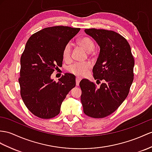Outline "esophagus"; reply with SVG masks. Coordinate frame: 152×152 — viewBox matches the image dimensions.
I'll use <instances>...</instances> for the list:
<instances>
[{"label":"esophagus","instance_id":"obj_1","mask_svg":"<svg viewBox=\"0 0 152 152\" xmlns=\"http://www.w3.org/2000/svg\"><path fill=\"white\" fill-rule=\"evenodd\" d=\"M80 80H81V78H80V77H76V85L77 86H79Z\"/></svg>","mask_w":152,"mask_h":152}]
</instances>
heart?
Listing matches in <instances>:
<instances>
[{
  "instance_id": "b5f03b06",
  "label": "heart",
  "mask_w": 152,
  "mask_h": 152,
  "mask_svg": "<svg viewBox=\"0 0 152 152\" xmlns=\"http://www.w3.org/2000/svg\"><path fill=\"white\" fill-rule=\"evenodd\" d=\"M78 43L87 52L90 53L95 48V44L89 37H83L78 40ZM72 43L68 42L64 46L62 50V57L64 60L69 61L71 57ZM91 68V65L88 62H75L70 64L68 67V72L74 75L82 77L86 75Z\"/></svg>"
}]
</instances>
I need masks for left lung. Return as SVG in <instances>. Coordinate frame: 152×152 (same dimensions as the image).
<instances>
[{
    "mask_svg": "<svg viewBox=\"0 0 152 152\" xmlns=\"http://www.w3.org/2000/svg\"><path fill=\"white\" fill-rule=\"evenodd\" d=\"M100 46L94 66L97 82L104 80L99 88L84 79L79 85L83 112L92 118H104L113 113L127 97L134 80V58L129 43L117 32L103 29H86Z\"/></svg>",
    "mask_w": 152,
    "mask_h": 152,
    "instance_id": "1",
    "label": "left lung"
}]
</instances>
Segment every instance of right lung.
<instances>
[{
  "instance_id": "add662e5",
  "label": "right lung",
  "mask_w": 152,
  "mask_h": 152,
  "mask_svg": "<svg viewBox=\"0 0 152 152\" xmlns=\"http://www.w3.org/2000/svg\"><path fill=\"white\" fill-rule=\"evenodd\" d=\"M80 28L63 26L48 27L29 38L20 57V95L27 108L41 119L60 113L66 95L75 86V77L65 73L57 83L51 79L62 65V50Z\"/></svg>"
}]
</instances>
